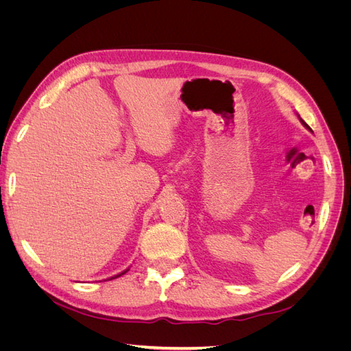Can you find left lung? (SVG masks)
Returning a JSON list of instances; mask_svg holds the SVG:
<instances>
[{"instance_id": "1", "label": "left lung", "mask_w": 351, "mask_h": 351, "mask_svg": "<svg viewBox=\"0 0 351 351\" xmlns=\"http://www.w3.org/2000/svg\"><path fill=\"white\" fill-rule=\"evenodd\" d=\"M302 123H303V124H304V127H306V129H309V130H311V127H309V125H307V124H306V123H304V121H303V120H302Z\"/></svg>"}]
</instances>
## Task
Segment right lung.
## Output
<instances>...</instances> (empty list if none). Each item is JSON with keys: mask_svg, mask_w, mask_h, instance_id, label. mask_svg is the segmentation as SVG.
Listing matches in <instances>:
<instances>
[{"mask_svg": "<svg viewBox=\"0 0 351 351\" xmlns=\"http://www.w3.org/2000/svg\"><path fill=\"white\" fill-rule=\"evenodd\" d=\"M123 274H125V271H124V272H121V274H119V275H115V277H111L110 280H114V278H119V277H121V275H123Z\"/></svg>", "mask_w": 351, "mask_h": 351, "instance_id": "right-lung-1", "label": "right lung"}]
</instances>
